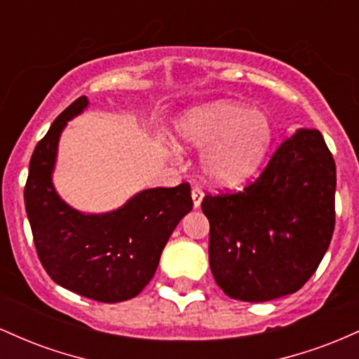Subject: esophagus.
Returning <instances> with one entry per match:
<instances>
[{
    "label": "esophagus",
    "mask_w": 359,
    "mask_h": 359,
    "mask_svg": "<svg viewBox=\"0 0 359 359\" xmlns=\"http://www.w3.org/2000/svg\"><path fill=\"white\" fill-rule=\"evenodd\" d=\"M203 197H204V192L201 187H192V201H194V208H201V203H203Z\"/></svg>",
    "instance_id": "obj_1"
}]
</instances>
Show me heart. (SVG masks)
<instances>
[{
	"mask_svg": "<svg viewBox=\"0 0 359 359\" xmlns=\"http://www.w3.org/2000/svg\"><path fill=\"white\" fill-rule=\"evenodd\" d=\"M180 142L205 150L203 172L217 185L240 184L253 174L273 142L275 128L263 111L233 101L194 108L177 125Z\"/></svg>",
	"mask_w": 359,
	"mask_h": 359,
	"instance_id": "heart-1",
	"label": "heart"
}]
</instances>
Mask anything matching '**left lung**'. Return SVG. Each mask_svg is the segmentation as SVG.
I'll use <instances>...</instances> for the list:
<instances>
[{
	"label": "left lung",
	"instance_id": "obj_1",
	"mask_svg": "<svg viewBox=\"0 0 359 359\" xmlns=\"http://www.w3.org/2000/svg\"><path fill=\"white\" fill-rule=\"evenodd\" d=\"M336 163L319 130H297L240 192L205 196L209 265L228 297L266 302L314 275L334 233Z\"/></svg>",
	"mask_w": 359,
	"mask_h": 359
}]
</instances>
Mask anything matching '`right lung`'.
Masks as SVG:
<instances>
[{
    "label": "right lung",
    "instance_id": "add662e5",
    "mask_svg": "<svg viewBox=\"0 0 359 359\" xmlns=\"http://www.w3.org/2000/svg\"><path fill=\"white\" fill-rule=\"evenodd\" d=\"M88 104L86 96L74 101L36 143L25 208L48 277L82 297L114 304L137 297L155 275L168 238L192 209L191 185L147 189L104 214H84L64 203L52 184L57 147L69 119Z\"/></svg>",
    "mask_w": 359,
    "mask_h": 359
}]
</instances>
